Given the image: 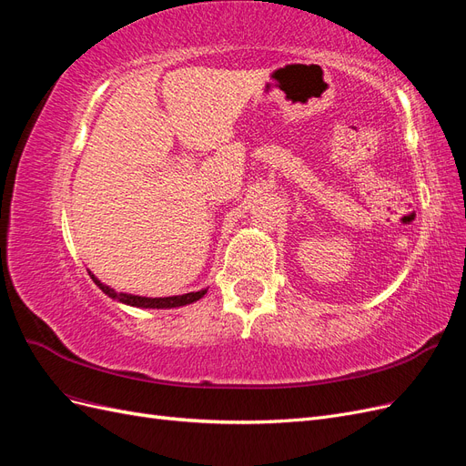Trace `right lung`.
Wrapping results in <instances>:
<instances>
[{"instance_id": "add662e5", "label": "right lung", "mask_w": 466, "mask_h": 466, "mask_svg": "<svg viewBox=\"0 0 466 466\" xmlns=\"http://www.w3.org/2000/svg\"><path fill=\"white\" fill-rule=\"evenodd\" d=\"M89 276L93 278V281L98 286V289H103V293H106L110 299H115V301L124 303V305H130V307H142V309H175V307H185V305H190L194 301L202 299L204 295L208 293V289L204 288L200 291L173 295V298H142V295L115 291L110 286L103 284V281L98 279L95 274L89 272Z\"/></svg>"}]
</instances>
